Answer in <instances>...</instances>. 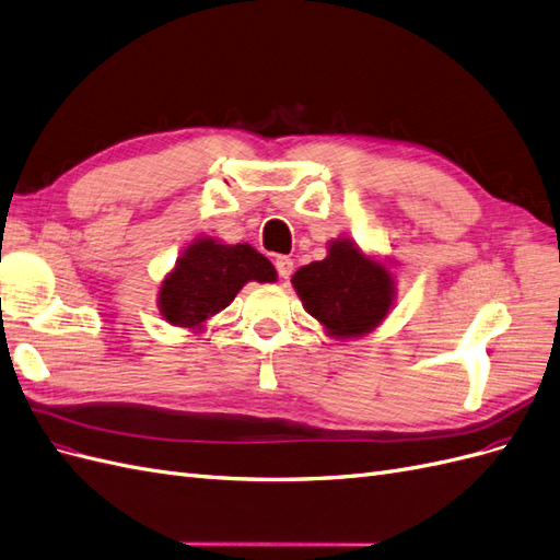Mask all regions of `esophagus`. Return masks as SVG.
<instances>
[{"label":"esophagus","mask_w":560,"mask_h":560,"mask_svg":"<svg viewBox=\"0 0 560 560\" xmlns=\"http://www.w3.org/2000/svg\"><path fill=\"white\" fill-rule=\"evenodd\" d=\"M276 268H278V276L287 280V278L292 276V270H294V261L290 259V256H278V259H276Z\"/></svg>","instance_id":"1"}]
</instances>
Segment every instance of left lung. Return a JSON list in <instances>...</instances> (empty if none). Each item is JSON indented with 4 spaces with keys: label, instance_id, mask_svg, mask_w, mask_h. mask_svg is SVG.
<instances>
[{
    "label": "left lung",
    "instance_id": "8db88e82",
    "mask_svg": "<svg viewBox=\"0 0 560 560\" xmlns=\"http://www.w3.org/2000/svg\"><path fill=\"white\" fill-rule=\"evenodd\" d=\"M292 284L329 337L358 339L380 327L396 299V280L386 261L362 252L353 240L337 237L323 261L301 266Z\"/></svg>",
    "mask_w": 560,
    "mask_h": 560
}]
</instances>
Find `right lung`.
Segmentation results:
<instances>
[{
  "mask_svg": "<svg viewBox=\"0 0 560 560\" xmlns=\"http://www.w3.org/2000/svg\"><path fill=\"white\" fill-rule=\"evenodd\" d=\"M249 280H278L273 264L264 254L247 243L223 245L209 235L198 237L160 284V315L174 327L202 329L209 317L231 306Z\"/></svg>",
  "mask_w": 560,
  "mask_h": 560,
  "instance_id": "right-lung-1",
  "label": "right lung"
}]
</instances>
